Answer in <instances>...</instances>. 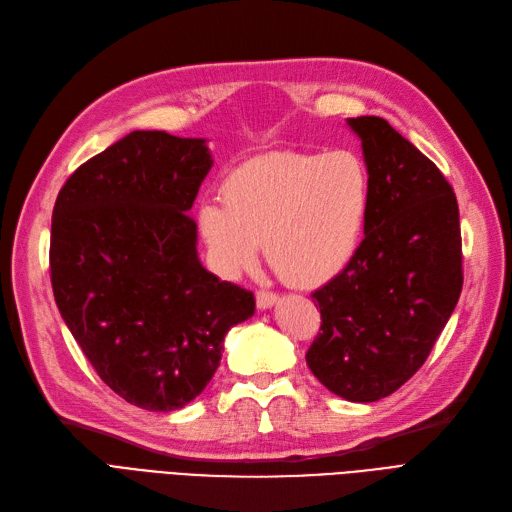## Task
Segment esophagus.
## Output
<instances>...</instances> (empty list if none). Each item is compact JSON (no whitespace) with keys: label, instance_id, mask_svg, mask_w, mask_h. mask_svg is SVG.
Here are the masks:
<instances>
[{"label":"esophagus","instance_id":"obj_1","mask_svg":"<svg viewBox=\"0 0 512 512\" xmlns=\"http://www.w3.org/2000/svg\"><path fill=\"white\" fill-rule=\"evenodd\" d=\"M277 301H279V296L273 294V292H267V290L256 292V305H258V309H271L273 305H277Z\"/></svg>","mask_w":512,"mask_h":512}]
</instances>
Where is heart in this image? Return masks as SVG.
<instances>
[{"label":"heart","instance_id":"1","mask_svg":"<svg viewBox=\"0 0 512 512\" xmlns=\"http://www.w3.org/2000/svg\"><path fill=\"white\" fill-rule=\"evenodd\" d=\"M222 205L199 209V231L218 269L250 271L260 243L290 286L313 288L356 258L373 201V180L351 150L277 152L241 163L222 182Z\"/></svg>","mask_w":512,"mask_h":512}]
</instances>
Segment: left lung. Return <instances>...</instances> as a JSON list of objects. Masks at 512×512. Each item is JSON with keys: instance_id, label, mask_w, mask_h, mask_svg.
I'll return each mask as SVG.
<instances>
[{"instance_id": "1", "label": "left lung", "mask_w": 512, "mask_h": 512, "mask_svg": "<svg viewBox=\"0 0 512 512\" xmlns=\"http://www.w3.org/2000/svg\"><path fill=\"white\" fill-rule=\"evenodd\" d=\"M373 180L364 239L311 296L322 326L307 366L332 394L375 402L407 383L460 298V209L445 175L379 116L347 118Z\"/></svg>"}]
</instances>
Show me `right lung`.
<instances>
[{
	"mask_svg": "<svg viewBox=\"0 0 512 512\" xmlns=\"http://www.w3.org/2000/svg\"><path fill=\"white\" fill-rule=\"evenodd\" d=\"M211 165L205 139L133 131L69 175L52 209L61 317L101 381L146 411L197 398L256 309L197 254L188 211Z\"/></svg>",
	"mask_w": 512,
	"mask_h": 512,
	"instance_id": "right-lung-1",
	"label": "right lung"
}]
</instances>
